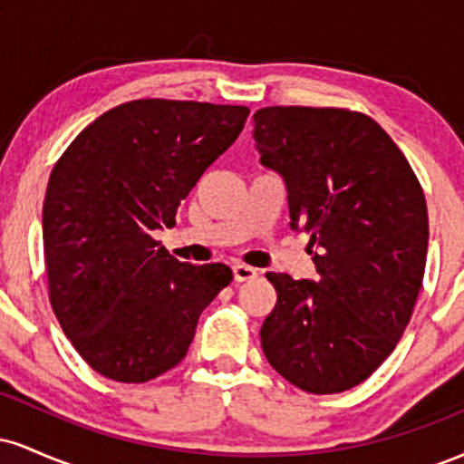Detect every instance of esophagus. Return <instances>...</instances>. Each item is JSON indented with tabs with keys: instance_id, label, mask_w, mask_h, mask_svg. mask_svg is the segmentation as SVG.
<instances>
[{
	"instance_id": "esophagus-1",
	"label": "esophagus",
	"mask_w": 464,
	"mask_h": 464,
	"mask_svg": "<svg viewBox=\"0 0 464 464\" xmlns=\"http://www.w3.org/2000/svg\"><path fill=\"white\" fill-rule=\"evenodd\" d=\"M233 276H236V281H250L257 276V270L246 264H233Z\"/></svg>"
}]
</instances>
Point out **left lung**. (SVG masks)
<instances>
[{
	"label": "left lung",
	"instance_id": "1",
	"mask_svg": "<svg viewBox=\"0 0 464 464\" xmlns=\"http://www.w3.org/2000/svg\"><path fill=\"white\" fill-rule=\"evenodd\" d=\"M264 168L284 179L290 228L310 233L318 279L268 273L262 349L314 395L358 386L406 332L428 257V207L408 159L369 115L268 106L253 115Z\"/></svg>",
	"mask_w": 464,
	"mask_h": 464
}]
</instances>
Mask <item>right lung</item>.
Masks as SVG:
<instances>
[{"instance_id":"add662e5","label":"right lung","mask_w":464,"mask_h":464,"mask_svg":"<svg viewBox=\"0 0 464 464\" xmlns=\"http://www.w3.org/2000/svg\"><path fill=\"white\" fill-rule=\"evenodd\" d=\"M246 106L132 100L58 159L44 202L50 303L82 360L143 384L188 353L202 310L231 284L225 264L179 262L152 233L237 140Z\"/></svg>"}]
</instances>
